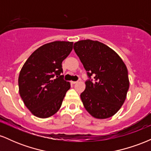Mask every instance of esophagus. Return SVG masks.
I'll return each instance as SVG.
<instances>
[{"mask_svg":"<svg viewBox=\"0 0 151 151\" xmlns=\"http://www.w3.org/2000/svg\"><path fill=\"white\" fill-rule=\"evenodd\" d=\"M76 83H77V81H71V84H76Z\"/></svg>","mask_w":151,"mask_h":151,"instance_id":"1","label":"esophagus"}]
</instances>
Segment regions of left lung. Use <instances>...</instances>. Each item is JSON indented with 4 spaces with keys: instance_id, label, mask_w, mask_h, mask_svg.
<instances>
[{
    "instance_id": "left-lung-1",
    "label": "left lung",
    "mask_w": 151,
    "mask_h": 151,
    "mask_svg": "<svg viewBox=\"0 0 151 151\" xmlns=\"http://www.w3.org/2000/svg\"><path fill=\"white\" fill-rule=\"evenodd\" d=\"M74 50L89 78L80 95L84 108L96 119L111 117L124 104L129 88L126 65L114 50L99 41H78Z\"/></svg>"
}]
</instances>
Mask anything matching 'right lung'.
Listing matches in <instances>:
<instances>
[{
  "label": "right lung",
  "instance_id": "add662e5",
  "mask_svg": "<svg viewBox=\"0 0 151 151\" xmlns=\"http://www.w3.org/2000/svg\"><path fill=\"white\" fill-rule=\"evenodd\" d=\"M73 42L55 41L40 47L26 60L18 77L19 93L35 116L48 118L58 111L70 83L64 80L62 63Z\"/></svg>",
  "mask_w": 151,
  "mask_h": 151
}]
</instances>
